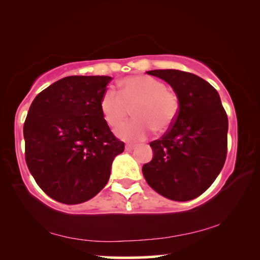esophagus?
Segmentation results:
<instances>
[{
	"mask_svg": "<svg viewBox=\"0 0 260 260\" xmlns=\"http://www.w3.org/2000/svg\"><path fill=\"white\" fill-rule=\"evenodd\" d=\"M134 148H135V146H134V145H126V150H127V151L133 150Z\"/></svg>",
	"mask_w": 260,
	"mask_h": 260,
	"instance_id": "obj_1",
	"label": "esophagus"
}]
</instances>
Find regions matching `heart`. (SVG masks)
<instances>
[{
    "label": "heart",
    "mask_w": 260,
    "mask_h": 260,
    "mask_svg": "<svg viewBox=\"0 0 260 260\" xmlns=\"http://www.w3.org/2000/svg\"><path fill=\"white\" fill-rule=\"evenodd\" d=\"M119 93L113 89L103 92L100 109L106 123L112 128L126 120L129 108L137 119L119 128L118 137L131 142L148 138L152 129L166 132L174 125L179 112V100L174 90L162 81L147 75L125 77L119 82Z\"/></svg>",
    "instance_id": "b5f03b06"
}]
</instances>
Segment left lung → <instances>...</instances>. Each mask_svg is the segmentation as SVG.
Wrapping results in <instances>:
<instances>
[{"label": "left lung", "mask_w": 260, "mask_h": 260, "mask_svg": "<svg viewBox=\"0 0 260 260\" xmlns=\"http://www.w3.org/2000/svg\"><path fill=\"white\" fill-rule=\"evenodd\" d=\"M147 74L171 85L179 112L171 128L150 142L154 156L142 167L143 176L160 196L192 200L211 186L223 168L228 117L216 90L194 74L176 69Z\"/></svg>", "instance_id": "8db88e82"}]
</instances>
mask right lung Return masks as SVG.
<instances>
[{"label":"right lung","mask_w":260,"mask_h":260,"mask_svg":"<svg viewBox=\"0 0 260 260\" xmlns=\"http://www.w3.org/2000/svg\"><path fill=\"white\" fill-rule=\"evenodd\" d=\"M110 76H68L43 90L24 122L25 160L36 183L59 203L91 199L109 182L125 143L103 118L100 101Z\"/></svg>","instance_id":"1"}]
</instances>
